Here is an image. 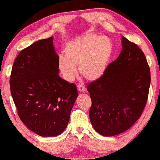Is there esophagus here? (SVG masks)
<instances>
[{
  "label": "esophagus",
  "instance_id": "esophagus-1",
  "mask_svg": "<svg viewBox=\"0 0 160 160\" xmlns=\"http://www.w3.org/2000/svg\"><path fill=\"white\" fill-rule=\"evenodd\" d=\"M77 89L78 90V92H82V93H84V92H87V89H86V88L82 85H78L77 86Z\"/></svg>",
  "mask_w": 160,
  "mask_h": 160
}]
</instances>
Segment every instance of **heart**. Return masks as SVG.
<instances>
[{"label":"heart","mask_w":160,"mask_h":160,"mask_svg":"<svg viewBox=\"0 0 160 160\" xmlns=\"http://www.w3.org/2000/svg\"><path fill=\"white\" fill-rule=\"evenodd\" d=\"M65 56L61 55L58 66L62 76L71 82L77 73L89 82H96L107 71L113 54V44L106 36L84 34L76 37L66 44Z\"/></svg>","instance_id":"b5f03b06"}]
</instances>
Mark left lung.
<instances>
[{
  "mask_svg": "<svg viewBox=\"0 0 160 160\" xmlns=\"http://www.w3.org/2000/svg\"><path fill=\"white\" fill-rule=\"evenodd\" d=\"M122 51L102 77L87 86L91 123L97 133L112 136L128 130L142 115L151 82L142 50L122 37Z\"/></svg>",
  "mask_w": 160,
  "mask_h": 160,
  "instance_id": "obj_1",
  "label": "left lung"
}]
</instances>
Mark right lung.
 <instances>
[{
    "mask_svg": "<svg viewBox=\"0 0 160 160\" xmlns=\"http://www.w3.org/2000/svg\"><path fill=\"white\" fill-rule=\"evenodd\" d=\"M58 58L51 37L22 50L11 70V93L18 116L43 137L65 131L78 97L76 85L58 76Z\"/></svg>",
    "mask_w": 160,
    "mask_h": 160,
    "instance_id": "obj_1",
    "label": "right lung"
}]
</instances>
